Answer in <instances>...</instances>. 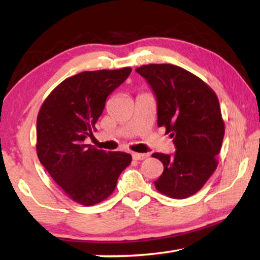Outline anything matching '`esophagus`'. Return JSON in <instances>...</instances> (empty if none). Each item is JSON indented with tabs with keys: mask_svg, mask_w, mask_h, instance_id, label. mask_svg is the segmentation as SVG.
Returning <instances> with one entry per match:
<instances>
[{
	"mask_svg": "<svg viewBox=\"0 0 260 260\" xmlns=\"http://www.w3.org/2000/svg\"><path fill=\"white\" fill-rule=\"evenodd\" d=\"M148 154H140V152H134L133 158L136 159V161H142V159H145L148 157Z\"/></svg>",
	"mask_w": 260,
	"mask_h": 260,
	"instance_id": "obj_1",
	"label": "esophagus"
}]
</instances>
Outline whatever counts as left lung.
Masks as SVG:
<instances>
[{"instance_id": "obj_1", "label": "left lung", "mask_w": 260, "mask_h": 260, "mask_svg": "<svg viewBox=\"0 0 260 260\" xmlns=\"http://www.w3.org/2000/svg\"><path fill=\"white\" fill-rule=\"evenodd\" d=\"M157 99V125L173 138L174 155L155 152L163 163L155 181L159 193L172 199L189 198L204 187L218 167L225 135L219 99L195 74L170 63H150L136 70Z\"/></svg>"}]
</instances>
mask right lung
<instances>
[{"label":"right lung","mask_w":260,"mask_h":260,"mask_svg":"<svg viewBox=\"0 0 260 260\" xmlns=\"http://www.w3.org/2000/svg\"><path fill=\"white\" fill-rule=\"evenodd\" d=\"M85 71L60 83L42 103L37 119V152L41 165L71 200L84 206L104 201L131 163L126 152L85 144L105 108L108 95L131 73Z\"/></svg>","instance_id":"1"}]
</instances>
